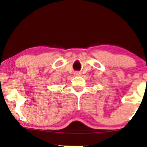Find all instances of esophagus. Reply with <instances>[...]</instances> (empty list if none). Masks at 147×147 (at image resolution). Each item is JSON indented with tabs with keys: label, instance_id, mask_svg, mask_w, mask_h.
<instances>
[{
	"label": "esophagus",
	"instance_id": "esophagus-1",
	"mask_svg": "<svg viewBox=\"0 0 147 147\" xmlns=\"http://www.w3.org/2000/svg\"><path fill=\"white\" fill-rule=\"evenodd\" d=\"M74 75H75V76H80V75H81V72H78V71H76V72H74Z\"/></svg>",
	"mask_w": 147,
	"mask_h": 147
}]
</instances>
